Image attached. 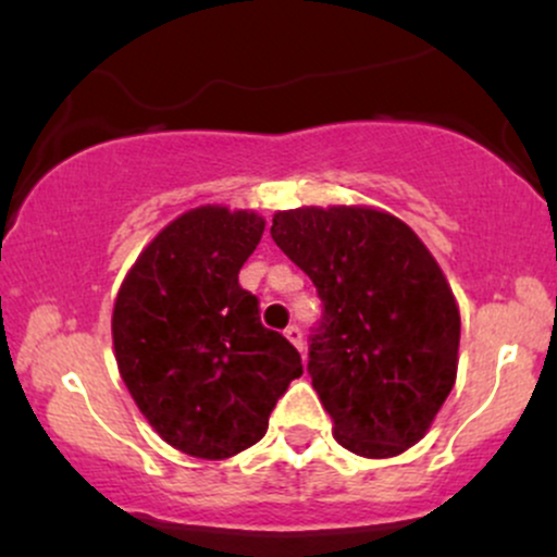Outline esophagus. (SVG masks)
Segmentation results:
<instances>
[{"label":"esophagus","mask_w":557,"mask_h":557,"mask_svg":"<svg viewBox=\"0 0 557 557\" xmlns=\"http://www.w3.org/2000/svg\"><path fill=\"white\" fill-rule=\"evenodd\" d=\"M285 337L290 341L293 345H296L298 350H304V332H300V327H296V324H290V327L285 330Z\"/></svg>","instance_id":"1"}]
</instances>
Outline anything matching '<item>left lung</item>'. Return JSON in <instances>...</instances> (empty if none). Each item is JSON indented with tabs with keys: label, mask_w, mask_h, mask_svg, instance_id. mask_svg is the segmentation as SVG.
<instances>
[{
	"label": "left lung",
	"mask_w": 557,
	"mask_h": 557,
	"mask_svg": "<svg viewBox=\"0 0 557 557\" xmlns=\"http://www.w3.org/2000/svg\"><path fill=\"white\" fill-rule=\"evenodd\" d=\"M272 240L324 304L309 374L335 440L363 458L417 445L458 372L461 314L430 248L372 207L277 212Z\"/></svg>",
	"instance_id": "8db88e82"
}]
</instances>
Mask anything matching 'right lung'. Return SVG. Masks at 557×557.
<instances>
[{
  "label": "right lung",
  "instance_id": "right-lung-1",
  "mask_svg": "<svg viewBox=\"0 0 557 557\" xmlns=\"http://www.w3.org/2000/svg\"><path fill=\"white\" fill-rule=\"evenodd\" d=\"M264 220L220 203L172 220L114 298L120 376L164 443L203 461L257 445L280 395L304 374L298 350L259 322L238 283Z\"/></svg>",
  "mask_w": 557,
  "mask_h": 557
}]
</instances>
